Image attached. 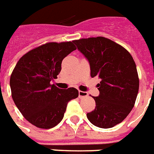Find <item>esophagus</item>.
Returning a JSON list of instances; mask_svg holds the SVG:
<instances>
[{
	"label": "esophagus",
	"mask_w": 154,
	"mask_h": 154,
	"mask_svg": "<svg viewBox=\"0 0 154 154\" xmlns=\"http://www.w3.org/2000/svg\"><path fill=\"white\" fill-rule=\"evenodd\" d=\"M78 96H79V98H83V97H87L88 96V94L86 91H78Z\"/></svg>",
	"instance_id": "34e87169"
}]
</instances>
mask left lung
<instances>
[{
  "mask_svg": "<svg viewBox=\"0 0 154 154\" xmlns=\"http://www.w3.org/2000/svg\"><path fill=\"white\" fill-rule=\"evenodd\" d=\"M73 43L89 62L91 77L100 78V94L93 97L97 106L87 114V119L99 128H112L125 119L135 103L139 87L135 63L125 48L109 38H81Z\"/></svg>",
  "mask_w": 154,
  "mask_h": 154,
  "instance_id": "obj_1",
  "label": "left lung"
}]
</instances>
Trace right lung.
Listing matches in <instances>:
<instances>
[{
    "label": "right lung",
    "mask_w": 154,
    "mask_h": 154,
    "mask_svg": "<svg viewBox=\"0 0 154 154\" xmlns=\"http://www.w3.org/2000/svg\"><path fill=\"white\" fill-rule=\"evenodd\" d=\"M76 49L71 41L47 43L22 56L12 72V99L25 119L38 128L57 125L68 101L78 97L74 87L63 90L50 83L60 72L63 59Z\"/></svg>",
    "instance_id": "1"
}]
</instances>
